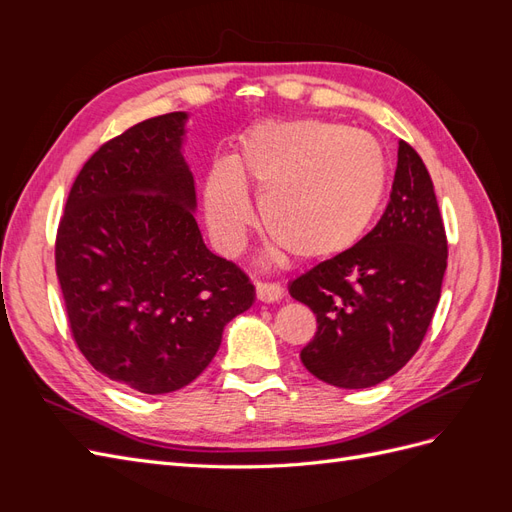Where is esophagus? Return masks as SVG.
Wrapping results in <instances>:
<instances>
[{
    "label": "esophagus",
    "mask_w": 512,
    "mask_h": 512,
    "mask_svg": "<svg viewBox=\"0 0 512 512\" xmlns=\"http://www.w3.org/2000/svg\"><path fill=\"white\" fill-rule=\"evenodd\" d=\"M284 297V290L280 284L273 282H256V299L262 303H275Z\"/></svg>",
    "instance_id": "obj_1"
}]
</instances>
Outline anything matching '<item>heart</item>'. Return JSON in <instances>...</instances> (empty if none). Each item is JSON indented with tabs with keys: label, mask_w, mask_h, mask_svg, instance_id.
I'll use <instances>...</instances> for the list:
<instances>
[{
	"label": "heart",
	"mask_w": 512,
	"mask_h": 512,
	"mask_svg": "<svg viewBox=\"0 0 512 512\" xmlns=\"http://www.w3.org/2000/svg\"><path fill=\"white\" fill-rule=\"evenodd\" d=\"M245 188L260 192L269 235L294 258L329 260L359 243L389 188V158L376 136L320 119H269L247 130L230 160L205 179L209 232L237 256L256 213Z\"/></svg>",
	"instance_id": "b5f03b06"
}]
</instances>
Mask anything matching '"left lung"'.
Wrapping results in <instances>:
<instances>
[{"label": "left lung", "instance_id": "8db88e82", "mask_svg": "<svg viewBox=\"0 0 512 512\" xmlns=\"http://www.w3.org/2000/svg\"><path fill=\"white\" fill-rule=\"evenodd\" d=\"M446 254L431 177L401 141L391 200L376 228L288 286L318 322L301 350L309 374L339 389H367L397 374L436 312Z\"/></svg>", "mask_w": 512, "mask_h": 512}]
</instances>
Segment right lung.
<instances>
[{
    "instance_id": "right-lung-1",
    "label": "right lung",
    "mask_w": 512,
    "mask_h": 512,
    "mask_svg": "<svg viewBox=\"0 0 512 512\" xmlns=\"http://www.w3.org/2000/svg\"><path fill=\"white\" fill-rule=\"evenodd\" d=\"M188 119L151 117L102 145L72 185L55 243L76 346L102 376L147 395L203 374L226 324L256 299L194 220Z\"/></svg>"
}]
</instances>
